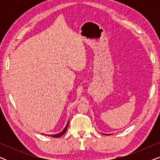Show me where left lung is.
I'll list each match as a JSON object with an SVG mask.
<instances>
[{
    "mask_svg": "<svg viewBox=\"0 0 160 160\" xmlns=\"http://www.w3.org/2000/svg\"><path fill=\"white\" fill-rule=\"evenodd\" d=\"M106 135H108V134H106Z\"/></svg>",
    "mask_w": 160,
    "mask_h": 160,
    "instance_id": "8db88e82",
    "label": "left lung"
}]
</instances>
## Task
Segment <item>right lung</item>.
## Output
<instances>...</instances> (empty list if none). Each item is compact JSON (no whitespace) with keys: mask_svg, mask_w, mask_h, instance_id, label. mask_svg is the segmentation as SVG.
Listing matches in <instances>:
<instances>
[{"mask_svg":"<svg viewBox=\"0 0 160 160\" xmlns=\"http://www.w3.org/2000/svg\"><path fill=\"white\" fill-rule=\"evenodd\" d=\"M68 124H69V121L68 122V124H66V126H65V128H64V130H63L62 131H61V132L60 133H58V134H55V135H48L49 136H51L52 138H60L62 136V135H63L65 133V132L67 131V129H68ZM44 135V134H43Z\"/></svg>","mask_w":160,"mask_h":160,"instance_id":"right-lung-1","label":"right lung"}]
</instances>
